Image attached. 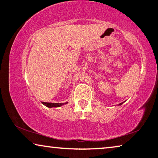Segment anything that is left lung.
<instances>
[{
    "instance_id": "8db88e82",
    "label": "left lung",
    "mask_w": 158,
    "mask_h": 158,
    "mask_svg": "<svg viewBox=\"0 0 158 158\" xmlns=\"http://www.w3.org/2000/svg\"><path fill=\"white\" fill-rule=\"evenodd\" d=\"M123 102H122V103H120V104H123Z\"/></svg>"
}]
</instances>
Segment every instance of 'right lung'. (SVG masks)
<instances>
[{"label":"right lung","instance_id":"obj_1","mask_svg":"<svg viewBox=\"0 0 158 158\" xmlns=\"http://www.w3.org/2000/svg\"><path fill=\"white\" fill-rule=\"evenodd\" d=\"M68 102L65 103H51V102H42V104H44L45 106H47V107H59V106L64 105L65 104H67Z\"/></svg>","mask_w":158,"mask_h":158}]
</instances>
